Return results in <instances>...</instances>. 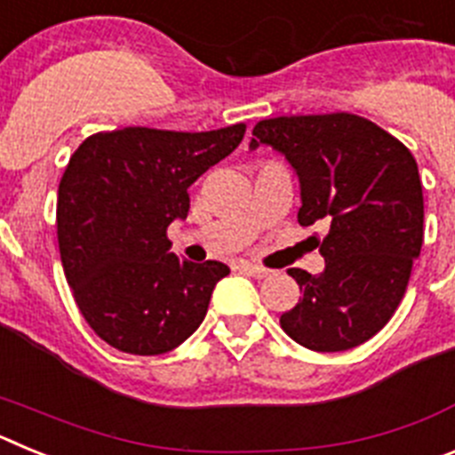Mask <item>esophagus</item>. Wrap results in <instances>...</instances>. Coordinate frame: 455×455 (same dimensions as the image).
Instances as JSON below:
<instances>
[{"instance_id": "1", "label": "esophagus", "mask_w": 455, "mask_h": 455, "mask_svg": "<svg viewBox=\"0 0 455 455\" xmlns=\"http://www.w3.org/2000/svg\"><path fill=\"white\" fill-rule=\"evenodd\" d=\"M239 268H241V271L251 273V275H255V277H268V275H271V271H268V268H264V267H259V264L239 262Z\"/></svg>"}]
</instances>
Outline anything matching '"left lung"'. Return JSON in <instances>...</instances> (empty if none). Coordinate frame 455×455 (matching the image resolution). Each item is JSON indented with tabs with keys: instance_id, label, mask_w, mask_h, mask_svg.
Masks as SVG:
<instances>
[{
	"instance_id": "8db88e82",
	"label": "left lung",
	"mask_w": 455,
	"mask_h": 455,
	"mask_svg": "<svg viewBox=\"0 0 455 455\" xmlns=\"http://www.w3.org/2000/svg\"><path fill=\"white\" fill-rule=\"evenodd\" d=\"M268 146L299 178V223L323 220L325 268H289L300 300L283 331L319 353L371 339L399 307L424 241V196L415 156L371 120L353 114L259 120L251 150Z\"/></svg>"
}]
</instances>
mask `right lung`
Wrapping results in <instances>:
<instances>
[{
	"label": "right lung",
	"mask_w": 455,
	"mask_h": 455,
	"mask_svg": "<svg viewBox=\"0 0 455 455\" xmlns=\"http://www.w3.org/2000/svg\"><path fill=\"white\" fill-rule=\"evenodd\" d=\"M246 124L214 132L124 127L88 136L56 204L63 271L79 312L108 347L162 355L198 331L223 262L171 252L166 230L188 214V187L225 159Z\"/></svg>",
	"instance_id": "add662e5"
}]
</instances>
